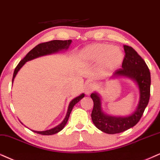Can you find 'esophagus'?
I'll use <instances>...</instances> for the list:
<instances>
[{"label":"esophagus","mask_w":160,"mask_h":160,"mask_svg":"<svg viewBox=\"0 0 160 160\" xmlns=\"http://www.w3.org/2000/svg\"><path fill=\"white\" fill-rule=\"evenodd\" d=\"M95 88H96V86H95L94 84H92V83L88 84V86H86V89H85V92H86V94L87 95L90 94L91 93H92L93 92H94V90L95 89Z\"/></svg>","instance_id":"34e87169"}]
</instances>
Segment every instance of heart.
Listing matches in <instances>:
<instances>
[{
	"label": "heart",
	"instance_id": "1",
	"mask_svg": "<svg viewBox=\"0 0 160 160\" xmlns=\"http://www.w3.org/2000/svg\"><path fill=\"white\" fill-rule=\"evenodd\" d=\"M81 58L88 63L100 62V66L104 71L116 69L122 62L123 54L116 46L106 43H96L87 46L81 52Z\"/></svg>",
	"mask_w": 160,
	"mask_h": 160
}]
</instances>
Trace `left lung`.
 Returning a JSON list of instances; mask_svg holds the SVG:
<instances>
[{"label": "left lung", "mask_w": 160, "mask_h": 160, "mask_svg": "<svg viewBox=\"0 0 160 160\" xmlns=\"http://www.w3.org/2000/svg\"><path fill=\"white\" fill-rule=\"evenodd\" d=\"M123 47L125 54L122 68L115 71L112 78L124 77L134 80L139 91V101L136 110L128 116H109L102 111L100 95L97 92L91 94L94 102L92 122L98 129L109 134H118L134 127L142 117L150 98L151 74L148 67L132 47L126 45Z\"/></svg>", "instance_id": "left-lung-1"}]
</instances>
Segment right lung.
I'll return each mask as SVG.
<instances>
[{"instance_id": "add662e5", "label": "right lung", "mask_w": 160, "mask_h": 160, "mask_svg": "<svg viewBox=\"0 0 160 160\" xmlns=\"http://www.w3.org/2000/svg\"><path fill=\"white\" fill-rule=\"evenodd\" d=\"M71 43H72V40H51V41L46 42V43H42L38 44V45L36 46L35 48H32L31 51H30L29 53L25 56V58H24L22 60H21L19 63H18V65L16 66L15 72H14V74H13L12 82L14 81V79H15L16 74H18V71L21 69L22 66L26 63V62L35 59V58H39V57L56 53V52L62 51V50L68 49ZM85 94H80V96L77 97V98L73 99V100L71 101L69 105H68V111H67V113H66L65 119L62 120V122L60 123V124L57 125L56 127H54L53 128L49 129V130H46L43 131H33L34 132L37 133V134H42V135H52V134H57V133H58L59 131H61L62 129L65 127L66 123H67L68 117L70 116V114L71 112H72V108H73V107L74 106V105L78 103L79 101L81 100L82 98H83Z\"/></svg>"}]
</instances>
